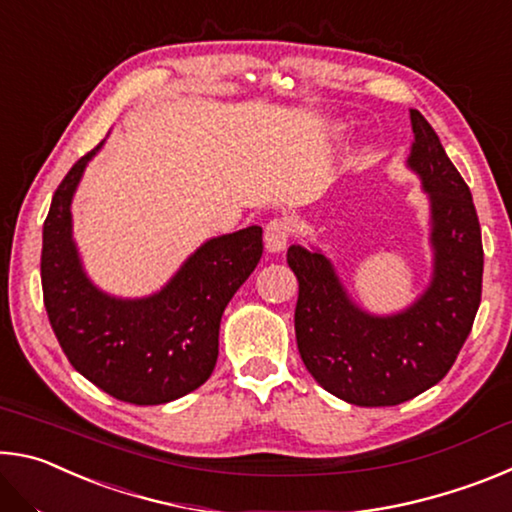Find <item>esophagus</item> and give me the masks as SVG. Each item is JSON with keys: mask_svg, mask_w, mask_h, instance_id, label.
I'll list each match as a JSON object with an SVG mask.
<instances>
[{"mask_svg": "<svg viewBox=\"0 0 512 512\" xmlns=\"http://www.w3.org/2000/svg\"><path fill=\"white\" fill-rule=\"evenodd\" d=\"M291 237H293V221L287 219V216L273 219L264 230V244L271 253H280V250L287 248Z\"/></svg>", "mask_w": 512, "mask_h": 512, "instance_id": "esophagus-1", "label": "esophagus"}]
</instances>
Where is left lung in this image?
Returning a JSON list of instances; mask_svg holds the SVG:
<instances>
[{
  "instance_id": "8db88e82",
  "label": "left lung",
  "mask_w": 512,
  "mask_h": 512,
  "mask_svg": "<svg viewBox=\"0 0 512 512\" xmlns=\"http://www.w3.org/2000/svg\"><path fill=\"white\" fill-rule=\"evenodd\" d=\"M411 124L409 164L431 196L436 275L429 291L404 314L375 318L345 298L323 255L300 246L287 253L298 277L300 357L327 393L357 406H397L438 384L481 305L483 246L470 187L418 110H411Z\"/></svg>"
}]
</instances>
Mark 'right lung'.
<instances>
[{"label":"right lung","instance_id":"1","mask_svg":"<svg viewBox=\"0 0 512 512\" xmlns=\"http://www.w3.org/2000/svg\"><path fill=\"white\" fill-rule=\"evenodd\" d=\"M97 149L67 171L42 228L40 277L49 323L69 363L103 393L135 406L178 400L212 375L223 309L262 259V228L250 225L207 241L153 298L103 296L81 271L69 214Z\"/></svg>","mask_w":512,"mask_h":512}]
</instances>
